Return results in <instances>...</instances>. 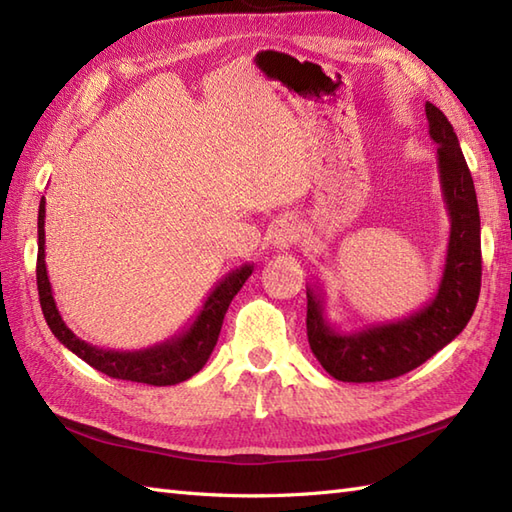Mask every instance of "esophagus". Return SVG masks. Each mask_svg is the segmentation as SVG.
Listing matches in <instances>:
<instances>
[{
    "label": "esophagus",
    "mask_w": 512,
    "mask_h": 512,
    "mask_svg": "<svg viewBox=\"0 0 512 512\" xmlns=\"http://www.w3.org/2000/svg\"><path fill=\"white\" fill-rule=\"evenodd\" d=\"M301 222L295 215H286L275 224L273 228V244L281 250H286L290 246H295L301 239Z\"/></svg>",
    "instance_id": "esophagus-1"
}]
</instances>
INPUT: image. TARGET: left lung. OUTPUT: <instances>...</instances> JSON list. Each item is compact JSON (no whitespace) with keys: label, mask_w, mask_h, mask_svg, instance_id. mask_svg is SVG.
I'll return each mask as SVG.
<instances>
[{"label":"left lung","mask_w":512,"mask_h":512,"mask_svg":"<svg viewBox=\"0 0 512 512\" xmlns=\"http://www.w3.org/2000/svg\"><path fill=\"white\" fill-rule=\"evenodd\" d=\"M438 145V171L451 233L436 297L405 319L339 332L325 319L323 297L308 288V343L325 372L343 383H378L411 372L440 352L471 321L482 286L480 209L469 165L453 125L436 105H424Z\"/></svg>","instance_id":"1"}]
</instances>
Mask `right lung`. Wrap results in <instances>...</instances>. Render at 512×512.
<instances>
[{
  "instance_id": "1",
  "label": "right lung",
  "mask_w": 512,
  "mask_h": 512,
  "mask_svg": "<svg viewBox=\"0 0 512 512\" xmlns=\"http://www.w3.org/2000/svg\"><path fill=\"white\" fill-rule=\"evenodd\" d=\"M43 224H46V200L41 198L37 220V288L43 317H46L52 334L57 336L72 354H76L81 361L92 365L94 369H99V372L107 374L110 378L167 387L178 385L182 380L198 374L206 365V361H209V356L217 343V336H220L222 330L224 314L228 306H231L233 297L237 295L239 288L244 286V281L253 275V264H244L242 268L228 273L220 284L211 290V295L206 297L202 310L198 312V317L193 319L189 328L176 336H171V339L134 352L103 350V347L81 341L61 319L57 303H54L52 297L46 270V231H43Z\"/></svg>"
}]
</instances>
